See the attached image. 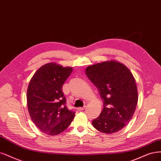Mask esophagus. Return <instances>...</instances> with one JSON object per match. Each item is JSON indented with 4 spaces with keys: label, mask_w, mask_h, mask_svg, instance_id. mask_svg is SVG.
<instances>
[{
    "label": "esophagus",
    "mask_w": 161,
    "mask_h": 161,
    "mask_svg": "<svg viewBox=\"0 0 161 161\" xmlns=\"http://www.w3.org/2000/svg\"><path fill=\"white\" fill-rule=\"evenodd\" d=\"M86 109V106L83 107V108H77V109L78 110V111H82V110H84V109Z\"/></svg>",
    "instance_id": "obj_1"
}]
</instances>
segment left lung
Returning <instances> with one entry per match:
<instances>
[{
    "mask_svg": "<svg viewBox=\"0 0 161 161\" xmlns=\"http://www.w3.org/2000/svg\"><path fill=\"white\" fill-rule=\"evenodd\" d=\"M86 74L103 102V109L92 121L93 126L106 134L119 131L131 119L138 102L133 74L125 65L114 60L90 65Z\"/></svg>",
    "mask_w": 161,
    "mask_h": 161,
    "instance_id": "8db88e82",
    "label": "left lung"
}]
</instances>
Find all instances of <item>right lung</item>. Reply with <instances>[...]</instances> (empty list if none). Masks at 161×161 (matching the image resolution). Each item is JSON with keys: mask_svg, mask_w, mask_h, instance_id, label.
<instances>
[{"mask_svg": "<svg viewBox=\"0 0 161 161\" xmlns=\"http://www.w3.org/2000/svg\"><path fill=\"white\" fill-rule=\"evenodd\" d=\"M72 70V68L48 63L40 67L30 81L29 114L36 126L47 135L64 131L74 118L75 112L68 109L62 92L63 84Z\"/></svg>", "mask_w": 161, "mask_h": 161, "instance_id": "right-lung-1", "label": "right lung"}]
</instances>
